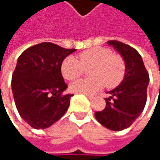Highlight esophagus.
Segmentation results:
<instances>
[{
  "label": "esophagus",
  "mask_w": 160,
  "mask_h": 160,
  "mask_svg": "<svg viewBox=\"0 0 160 160\" xmlns=\"http://www.w3.org/2000/svg\"><path fill=\"white\" fill-rule=\"evenodd\" d=\"M86 96H87L91 101H92V100H93V99L95 98V96H94V95H86Z\"/></svg>",
  "instance_id": "1"
}]
</instances>
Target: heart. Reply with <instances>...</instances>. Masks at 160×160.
<instances>
[{"label":"heart","instance_id":"obj_1","mask_svg":"<svg viewBox=\"0 0 160 160\" xmlns=\"http://www.w3.org/2000/svg\"><path fill=\"white\" fill-rule=\"evenodd\" d=\"M67 57L61 66L63 77L73 80L83 73V68H89V79H80L72 82L70 91L80 94H92L105 85L108 88L118 86L125 75V62L121 56L113 54L108 48L95 47L82 52L78 56Z\"/></svg>","mask_w":160,"mask_h":160}]
</instances>
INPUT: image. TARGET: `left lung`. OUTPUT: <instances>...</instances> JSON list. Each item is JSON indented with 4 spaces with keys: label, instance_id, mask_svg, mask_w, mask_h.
Here are the masks:
<instances>
[{
    "label": "left lung",
    "instance_id": "8db88e82",
    "mask_svg": "<svg viewBox=\"0 0 160 160\" xmlns=\"http://www.w3.org/2000/svg\"><path fill=\"white\" fill-rule=\"evenodd\" d=\"M125 62V75L120 84L109 91L104 110L94 113L97 121L111 131L130 127L143 112L146 103L149 75L140 53L132 47L117 41H108Z\"/></svg>",
    "mask_w": 160,
    "mask_h": 160
}]
</instances>
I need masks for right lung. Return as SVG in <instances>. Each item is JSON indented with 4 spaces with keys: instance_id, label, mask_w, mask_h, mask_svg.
Returning a JSON list of instances; mask_svg holds the SVG:
<instances>
[{
    "instance_id": "obj_1",
    "label": "right lung",
    "mask_w": 160,
    "mask_h": 160,
    "mask_svg": "<svg viewBox=\"0 0 160 160\" xmlns=\"http://www.w3.org/2000/svg\"><path fill=\"white\" fill-rule=\"evenodd\" d=\"M76 49L42 42L25 50L12 76L17 111L34 129H46L67 112L73 94H63L68 85L61 73L64 59Z\"/></svg>"
}]
</instances>
